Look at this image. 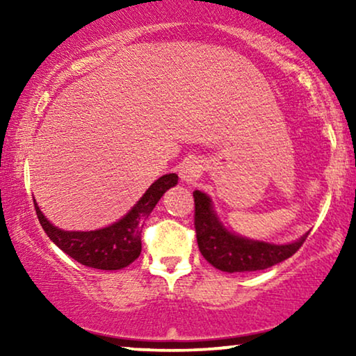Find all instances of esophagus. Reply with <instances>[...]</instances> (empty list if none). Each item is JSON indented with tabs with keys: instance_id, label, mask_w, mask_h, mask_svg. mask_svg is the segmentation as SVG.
<instances>
[{
	"instance_id": "obj_1",
	"label": "esophagus",
	"mask_w": 356,
	"mask_h": 356,
	"mask_svg": "<svg viewBox=\"0 0 356 356\" xmlns=\"http://www.w3.org/2000/svg\"><path fill=\"white\" fill-rule=\"evenodd\" d=\"M202 165L196 159H186L179 167V177L184 183H193L194 179L201 177Z\"/></svg>"
}]
</instances>
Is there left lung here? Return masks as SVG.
Listing matches in <instances>:
<instances>
[{
  "label": "left lung",
  "instance_id": "obj_1",
  "mask_svg": "<svg viewBox=\"0 0 356 356\" xmlns=\"http://www.w3.org/2000/svg\"><path fill=\"white\" fill-rule=\"evenodd\" d=\"M194 196V227L197 246L207 262L223 272H252L272 267L289 259L303 245L308 233L289 245H275L240 236L228 232L213 211L212 199L206 193L196 191Z\"/></svg>",
  "mask_w": 356,
  "mask_h": 356
}]
</instances>
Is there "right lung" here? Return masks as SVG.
Returning <instances> with one entry per match:
<instances>
[{"label": "right lung", "instance_id": "right-lung-1", "mask_svg": "<svg viewBox=\"0 0 356 356\" xmlns=\"http://www.w3.org/2000/svg\"><path fill=\"white\" fill-rule=\"evenodd\" d=\"M178 175L168 173L150 184L144 196L118 222L90 232H66L53 225L35 204L37 217L48 238L82 266L100 270H118L134 262L140 254V233L144 222L167 189L177 186Z\"/></svg>", "mask_w": 356, "mask_h": 356}]
</instances>
